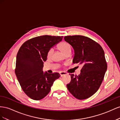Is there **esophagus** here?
<instances>
[{
    "label": "esophagus",
    "instance_id": "1",
    "mask_svg": "<svg viewBox=\"0 0 120 120\" xmlns=\"http://www.w3.org/2000/svg\"><path fill=\"white\" fill-rule=\"evenodd\" d=\"M60 76L61 77H62L63 76H64V75H65L67 74V73H66L65 72H60Z\"/></svg>",
    "mask_w": 120,
    "mask_h": 120
}]
</instances>
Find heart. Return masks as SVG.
Wrapping results in <instances>:
<instances>
[{
    "label": "heart",
    "instance_id": "b5f03b06",
    "mask_svg": "<svg viewBox=\"0 0 120 120\" xmlns=\"http://www.w3.org/2000/svg\"><path fill=\"white\" fill-rule=\"evenodd\" d=\"M58 48L61 52H62L64 55L65 54L68 52H71V47L70 44L67 42H62L60 43L59 45H58ZM53 52V49L52 48L50 49L48 52L47 53L48 57H50Z\"/></svg>",
    "mask_w": 120,
    "mask_h": 120
}]
</instances>
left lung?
<instances>
[{"instance_id":"left-lung-1","label":"left lung","mask_w":120,"mask_h":120,"mask_svg":"<svg viewBox=\"0 0 120 120\" xmlns=\"http://www.w3.org/2000/svg\"><path fill=\"white\" fill-rule=\"evenodd\" d=\"M64 39L73 47L74 64H82L81 73L71 74L68 90L78 100L90 97L100 88L107 69L104 50L100 44L87 37L68 36Z\"/></svg>"}]
</instances>
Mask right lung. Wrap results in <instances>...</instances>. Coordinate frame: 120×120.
Listing matches in <instances>:
<instances>
[{"mask_svg": "<svg viewBox=\"0 0 120 120\" xmlns=\"http://www.w3.org/2000/svg\"><path fill=\"white\" fill-rule=\"evenodd\" d=\"M63 36H41L24 43L16 55L15 73L24 92L38 101L49 94L54 81L60 75L43 71L48 51L62 41Z\"/></svg>", "mask_w": 120, "mask_h": 120, "instance_id": "1", "label": "right lung"}]
</instances>
